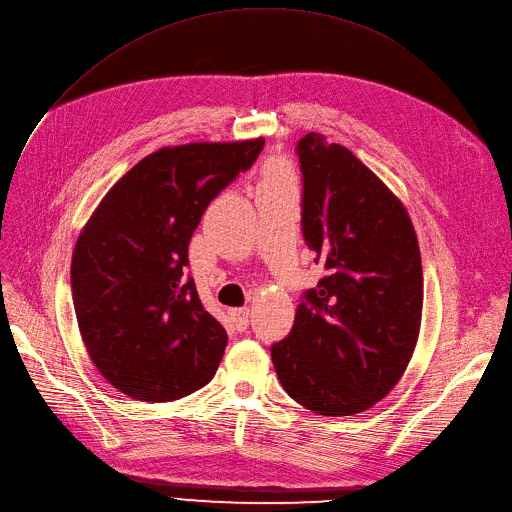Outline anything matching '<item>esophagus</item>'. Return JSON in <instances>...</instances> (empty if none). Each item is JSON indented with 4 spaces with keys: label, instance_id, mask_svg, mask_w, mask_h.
Wrapping results in <instances>:
<instances>
[{
    "label": "esophagus",
    "instance_id": "esophagus-1",
    "mask_svg": "<svg viewBox=\"0 0 512 512\" xmlns=\"http://www.w3.org/2000/svg\"><path fill=\"white\" fill-rule=\"evenodd\" d=\"M230 318H232L236 330H244V328L249 326V309H247V307L230 309Z\"/></svg>",
    "mask_w": 512,
    "mask_h": 512
}]
</instances>
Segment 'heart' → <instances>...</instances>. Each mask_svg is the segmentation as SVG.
<instances>
[{"label":"heart","mask_w":512,"mask_h":512,"mask_svg":"<svg viewBox=\"0 0 512 512\" xmlns=\"http://www.w3.org/2000/svg\"><path fill=\"white\" fill-rule=\"evenodd\" d=\"M272 182H291V169L282 161H272L263 171V182L261 184H272Z\"/></svg>","instance_id":"1"}]
</instances>
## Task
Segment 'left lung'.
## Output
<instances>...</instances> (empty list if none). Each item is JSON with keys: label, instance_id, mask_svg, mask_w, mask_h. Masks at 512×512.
<instances>
[{"label": "left lung", "instance_id": "1", "mask_svg": "<svg viewBox=\"0 0 512 512\" xmlns=\"http://www.w3.org/2000/svg\"><path fill=\"white\" fill-rule=\"evenodd\" d=\"M303 236L328 270L272 345L284 391L322 416L372 408L399 383L422 316V263L404 203L351 150L307 133Z\"/></svg>", "mask_w": 512, "mask_h": 512}]
</instances>
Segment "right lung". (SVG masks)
<instances>
[{"label": "right lung", "instance_id": "obj_1", "mask_svg": "<svg viewBox=\"0 0 512 512\" xmlns=\"http://www.w3.org/2000/svg\"><path fill=\"white\" fill-rule=\"evenodd\" d=\"M265 140L165 146L133 165L83 226L71 261L81 339L104 379L140 402L205 387L228 335L186 276L188 244L213 198Z\"/></svg>", "mask_w": 512, "mask_h": 512}]
</instances>
